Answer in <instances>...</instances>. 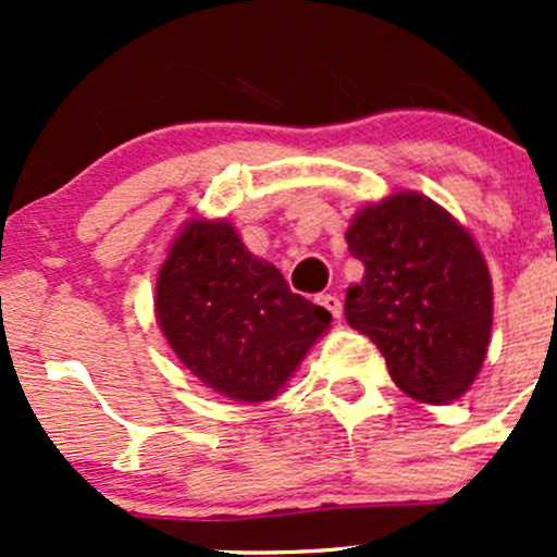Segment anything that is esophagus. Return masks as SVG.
I'll return each mask as SVG.
<instances>
[{
    "instance_id": "obj_1",
    "label": "esophagus",
    "mask_w": 557,
    "mask_h": 557,
    "mask_svg": "<svg viewBox=\"0 0 557 557\" xmlns=\"http://www.w3.org/2000/svg\"><path fill=\"white\" fill-rule=\"evenodd\" d=\"M318 305H320V307H325V310H329L331 314H334V318H342V301H339V296L325 294V296H320Z\"/></svg>"
}]
</instances>
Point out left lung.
Listing matches in <instances>:
<instances>
[{"mask_svg": "<svg viewBox=\"0 0 557 557\" xmlns=\"http://www.w3.org/2000/svg\"><path fill=\"white\" fill-rule=\"evenodd\" d=\"M363 280L345 318L385 356L393 383L423 404L463 396L493 329V283L469 228L418 190L361 207L345 234Z\"/></svg>", "mask_w": 557, "mask_h": 557, "instance_id": "8db88e82", "label": "left lung"}]
</instances>
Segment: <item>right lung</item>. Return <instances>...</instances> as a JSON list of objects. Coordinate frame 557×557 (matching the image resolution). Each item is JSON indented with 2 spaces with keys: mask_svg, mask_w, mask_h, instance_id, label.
Masks as SVG:
<instances>
[{
  "mask_svg": "<svg viewBox=\"0 0 557 557\" xmlns=\"http://www.w3.org/2000/svg\"><path fill=\"white\" fill-rule=\"evenodd\" d=\"M156 320L185 369L221 396L261 404L294 377L331 312L294 294L226 218L183 223L156 280Z\"/></svg>",
  "mask_w": 557,
  "mask_h": 557,
  "instance_id": "1",
  "label": "right lung"
}]
</instances>
